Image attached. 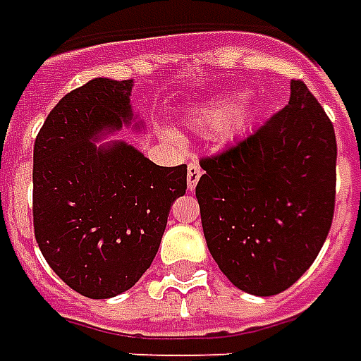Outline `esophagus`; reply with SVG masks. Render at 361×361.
<instances>
[{"label": "esophagus", "mask_w": 361, "mask_h": 361, "mask_svg": "<svg viewBox=\"0 0 361 361\" xmlns=\"http://www.w3.org/2000/svg\"><path fill=\"white\" fill-rule=\"evenodd\" d=\"M202 173L203 171L197 161H190V164H188V169H186V184H188V188H190V190L196 188L197 180H200V177H202Z\"/></svg>", "instance_id": "obj_1"}]
</instances>
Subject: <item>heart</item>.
Masks as SVG:
<instances>
[{"mask_svg": "<svg viewBox=\"0 0 361 361\" xmlns=\"http://www.w3.org/2000/svg\"><path fill=\"white\" fill-rule=\"evenodd\" d=\"M235 100L238 97L234 93L216 94L213 99L192 108L186 119L197 131H221L222 139H234L251 126V121L257 116V104L253 100H240V102ZM164 137L171 142L178 140L177 135L167 129L164 131Z\"/></svg>", "mask_w": 361, "mask_h": 361, "instance_id": "b5f03b06", "label": "heart"}]
</instances>
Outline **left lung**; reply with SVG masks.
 <instances>
[{"label": "left lung", "instance_id": "8db88e82", "mask_svg": "<svg viewBox=\"0 0 361 361\" xmlns=\"http://www.w3.org/2000/svg\"><path fill=\"white\" fill-rule=\"evenodd\" d=\"M337 140L302 81L286 108L221 156L202 159V226L221 272L249 295L286 291L310 268L335 209Z\"/></svg>", "mask_w": 361, "mask_h": 361}]
</instances>
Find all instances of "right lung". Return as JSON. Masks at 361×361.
I'll list each match as a JSON object with an SVG mask.
<instances>
[{
  "label": "right lung",
  "instance_id": "obj_1",
  "mask_svg": "<svg viewBox=\"0 0 361 361\" xmlns=\"http://www.w3.org/2000/svg\"><path fill=\"white\" fill-rule=\"evenodd\" d=\"M133 80L93 78L64 94L34 145V232L68 287L89 299L131 289L158 253L186 165L161 167L126 140L145 131L131 106Z\"/></svg>",
  "mask_w": 361,
  "mask_h": 361
}]
</instances>
